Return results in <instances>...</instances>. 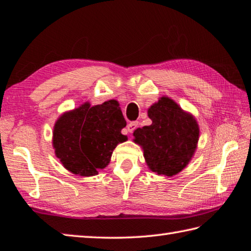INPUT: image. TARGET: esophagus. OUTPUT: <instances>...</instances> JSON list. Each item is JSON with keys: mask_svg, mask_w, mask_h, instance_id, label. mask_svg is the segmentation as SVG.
<instances>
[{"mask_svg": "<svg viewBox=\"0 0 251 251\" xmlns=\"http://www.w3.org/2000/svg\"><path fill=\"white\" fill-rule=\"evenodd\" d=\"M137 126H138V122H131L127 125V130H128V133H133V131L137 128Z\"/></svg>", "mask_w": 251, "mask_h": 251, "instance_id": "obj_1", "label": "esophagus"}]
</instances>
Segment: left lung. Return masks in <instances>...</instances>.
<instances>
[{
	"label": "left lung",
	"instance_id": "8db88e82",
	"mask_svg": "<svg viewBox=\"0 0 251 251\" xmlns=\"http://www.w3.org/2000/svg\"><path fill=\"white\" fill-rule=\"evenodd\" d=\"M150 126L134 130V142L143 148L148 168L156 175L173 177L192 160L197 150L199 126L190 114L167 96L148 108Z\"/></svg>",
	"mask_w": 251,
	"mask_h": 251
}]
</instances>
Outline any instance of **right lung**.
Listing matches in <instances>:
<instances>
[{"mask_svg": "<svg viewBox=\"0 0 251 251\" xmlns=\"http://www.w3.org/2000/svg\"><path fill=\"white\" fill-rule=\"evenodd\" d=\"M126 121L115 100L91 106L85 101L55 122L53 148L63 166L74 175L91 177L110 161L113 151L127 141Z\"/></svg>", "mask_w": 251, "mask_h": 251, "instance_id": "obj_1", "label": "right lung"}]
</instances>
